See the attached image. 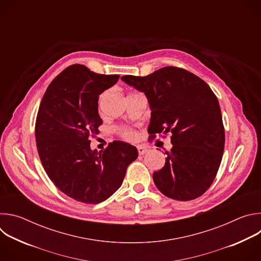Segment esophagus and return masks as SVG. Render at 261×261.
Returning <instances> with one entry per match:
<instances>
[{
  "label": "esophagus",
  "mask_w": 261,
  "mask_h": 261,
  "mask_svg": "<svg viewBox=\"0 0 261 261\" xmlns=\"http://www.w3.org/2000/svg\"><path fill=\"white\" fill-rule=\"evenodd\" d=\"M137 151H138V154H139V155H144L148 150H147L146 147H144V146L138 145V146H137Z\"/></svg>",
  "instance_id": "1"
}]
</instances>
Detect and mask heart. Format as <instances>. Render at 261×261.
<instances>
[{"label":"heart","mask_w":261,"mask_h":261,"mask_svg":"<svg viewBox=\"0 0 261 261\" xmlns=\"http://www.w3.org/2000/svg\"><path fill=\"white\" fill-rule=\"evenodd\" d=\"M107 93H108V91H105L104 93H102V94L100 95V97H99V105L101 104V102L103 101V99L105 98V96L107 95ZM120 134H121V136H122L123 138L128 139V140H134V139L136 138V133H135L133 130H131V129L122 128V129H120Z\"/></svg>","instance_id":"1"}]
</instances>
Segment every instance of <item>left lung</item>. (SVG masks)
I'll return each mask as SVG.
<instances>
[{"instance_id":"left-lung-1","label":"left lung","mask_w":261,"mask_h":261,"mask_svg":"<svg viewBox=\"0 0 261 261\" xmlns=\"http://www.w3.org/2000/svg\"><path fill=\"white\" fill-rule=\"evenodd\" d=\"M121 80L143 92L150 103V138L171 134L172 148L166 152L165 165L153 174L156 187L175 200L201 196L216 177L225 143L214 92L195 74L172 66L147 76L125 75Z\"/></svg>"}]
</instances>
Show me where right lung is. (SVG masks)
Instances as JSON below:
<instances>
[{
    "label": "right lung",
    "instance_id": "obj_1",
    "mask_svg": "<svg viewBox=\"0 0 261 261\" xmlns=\"http://www.w3.org/2000/svg\"><path fill=\"white\" fill-rule=\"evenodd\" d=\"M119 79L71 65L50 83L37 114L35 136L44 170L59 190L84 203H99L113 195L138 156L134 145L120 140L101 152L90 146L102 125L99 95Z\"/></svg>",
    "mask_w": 261,
    "mask_h": 261
}]
</instances>
